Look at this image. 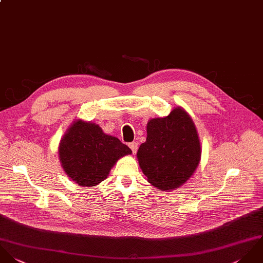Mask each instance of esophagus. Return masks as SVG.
Here are the masks:
<instances>
[{
    "label": "esophagus",
    "instance_id": "esophagus-1",
    "mask_svg": "<svg viewBox=\"0 0 263 263\" xmlns=\"http://www.w3.org/2000/svg\"><path fill=\"white\" fill-rule=\"evenodd\" d=\"M129 147L131 148V151H132L133 154H136V152H137V149H138V143L135 142V141H133V142L129 143Z\"/></svg>",
    "mask_w": 263,
    "mask_h": 263
}]
</instances>
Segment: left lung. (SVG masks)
I'll list each match as a JSON object with an SVG mask.
<instances>
[{
  "label": "left lung",
  "instance_id": "1",
  "mask_svg": "<svg viewBox=\"0 0 263 263\" xmlns=\"http://www.w3.org/2000/svg\"><path fill=\"white\" fill-rule=\"evenodd\" d=\"M146 131L137 158L147 181L162 191L180 187L193 175L201 157L191 117L178 106L164 118L148 121Z\"/></svg>",
  "mask_w": 263,
  "mask_h": 263
}]
</instances>
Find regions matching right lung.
I'll return each instance as SVG.
<instances>
[{
    "label": "right lung",
    "instance_id": "obj_1",
    "mask_svg": "<svg viewBox=\"0 0 263 263\" xmlns=\"http://www.w3.org/2000/svg\"><path fill=\"white\" fill-rule=\"evenodd\" d=\"M131 154L117 137L105 134L99 125L82 120H76L69 127L59 146L64 172L83 187L103 182L119 158Z\"/></svg>",
    "mask_w": 263,
    "mask_h": 263
}]
</instances>
